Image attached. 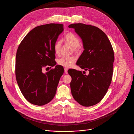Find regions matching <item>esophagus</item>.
<instances>
[{
	"mask_svg": "<svg viewBox=\"0 0 134 134\" xmlns=\"http://www.w3.org/2000/svg\"><path fill=\"white\" fill-rule=\"evenodd\" d=\"M64 72H65V73H66V74H68V69L67 68H65L64 69Z\"/></svg>",
	"mask_w": 134,
	"mask_h": 134,
	"instance_id": "obj_1",
	"label": "esophagus"
}]
</instances>
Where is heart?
Instances as JSON below:
<instances>
[{"label":"heart","instance_id":"1","mask_svg":"<svg viewBox=\"0 0 134 134\" xmlns=\"http://www.w3.org/2000/svg\"><path fill=\"white\" fill-rule=\"evenodd\" d=\"M65 40L66 42L70 44L73 47L77 49L80 44V41L78 37L73 33H68L65 36ZM62 45L61 40L57 41L54 45V51L56 54L58 55L60 52ZM76 62V58L73 56H63L60 58L57 61L58 64L61 66L66 68H71Z\"/></svg>","mask_w":134,"mask_h":134}]
</instances>
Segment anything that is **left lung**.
Segmentation results:
<instances>
[{
  "label": "left lung",
  "instance_id": "1",
  "mask_svg": "<svg viewBox=\"0 0 134 134\" xmlns=\"http://www.w3.org/2000/svg\"><path fill=\"white\" fill-rule=\"evenodd\" d=\"M69 27L75 29L83 44L85 50L76 64L89 72L86 75L80 71L68 70L72 77V94L81 105L92 106L103 98L111 83L115 61L114 50L106 35L98 27L81 23L72 24Z\"/></svg>",
  "mask_w": 134,
  "mask_h": 134
}]
</instances>
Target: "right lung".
Returning a JSON list of instances; mask_svg holds the SVG:
<instances>
[{"label": "right lung", "instance_id": "obj_1", "mask_svg": "<svg viewBox=\"0 0 134 134\" xmlns=\"http://www.w3.org/2000/svg\"><path fill=\"white\" fill-rule=\"evenodd\" d=\"M63 31V24L38 26L25 37L18 47L15 61L16 81L23 95L34 105H45L56 94L64 72L63 66L57 65L45 74L42 70L56 64L54 45Z\"/></svg>", "mask_w": 134, "mask_h": 134}]
</instances>
